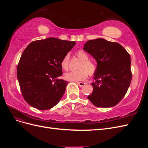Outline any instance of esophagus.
Masks as SVG:
<instances>
[{
  "instance_id": "esophagus-1",
  "label": "esophagus",
  "mask_w": 148,
  "mask_h": 148,
  "mask_svg": "<svg viewBox=\"0 0 148 148\" xmlns=\"http://www.w3.org/2000/svg\"><path fill=\"white\" fill-rule=\"evenodd\" d=\"M77 84L79 85V86H84L85 84H86V83H84V82H78Z\"/></svg>"
}]
</instances>
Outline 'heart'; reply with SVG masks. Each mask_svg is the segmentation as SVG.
Returning a JSON list of instances; mask_svg holds the SVG:
<instances>
[{"mask_svg":"<svg viewBox=\"0 0 148 148\" xmlns=\"http://www.w3.org/2000/svg\"><path fill=\"white\" fill-rule=\"evenodd\" d=\"M76 55L82 60V62L78 66V70L70 71L65 74V79L69 81H82L88 77V74L92 76L97 70L96 63L89 59V56L86 52L82 49H79L76 52ZM69 59L70 56L67 53L61 60V66L65 70H68L69 69Z\"/></svg>","mask_w":148,"mask_h":148,"instance_id":"1","label":"heart"}]
</instances>
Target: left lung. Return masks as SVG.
Here are the masks:
<instances>
[{
  "label": "left lung",
  "mask_w": 148,
  "mask_h": 148,
  "mask_svg": "<svg viewBox=\"0 0 148 148\" xmlns=\"http://www.w3.org/2000/svg\"><path fill=\"white\" fill-rule=\"evenodd\" d=\"M84 51L97 62L91 83L93 91L88 96L98 107H111L122 100L132 81L130 56L122 46L102 38L89 40Z\"/></svg>",
  "instance_id": "left-lung-1"
}]
</instances>
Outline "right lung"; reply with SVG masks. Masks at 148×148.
<instances>
[{
	"instance_id": "1",
	"label": "right lung",
	"mask_w": 148,
	"mask_h": 148,
	"mask_svg": "<svg viewBox=\"0 0 148 148\" xmlns=\"http://www.w3.org/2000/svg\"><path fill=\"white\" fill-rule=\"evenodd\" d=\"M75 41L55 38L37 40L26 47L17 66V78L24 99L38 110H47L60 101L67 82L62 75L61 60Z\"/></svg>"
}]
</instances>
